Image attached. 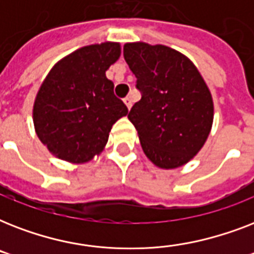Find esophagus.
<instances>
[{
    "label": "esophagus",
    "instance_id": "obj_1",
    "mask_svg": "<svg viewBox=\"0 0 254 254\" xmlns=\"http://www.w3.org/2000/svg\"><path fill=\"white\" fill-rule=\"evenodd\" d=\"M124 103L127 104V109H130L131 105H133V100H131L130 96H127V97H125V99H124Z\"/></svg>",
    "mask_w": 254,
    "mask_h": 254
}]
</instances>
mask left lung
<instances>
[{"mask_svg":"<svg viewBox=\"0 0 254 254\" xmlns=\"http://www.w3.org/2000/svg\"><path fill=\"white\" fill-rule=\"evenodd\" d=\"M124 58L141 100L127 119L143 153L161 169H175L204 145L213 121L212 96L189 58L167 46L127 43Z\"/></svg>","mask_w":254,"mask_h":254,"instance_id":"obj_1","label":"left lung"}]
</instances>
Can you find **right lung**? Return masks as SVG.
<instances>
[{
    "label": "right lung",
    "instance_id": "add662e5",
    "mask_svg": "<svg viewBox=\"0 0 254 254\" xmlns=\"http://www.w3.org/2000/svg\"><path fill=\"white\" fill-rule=\"evenodd\" d=\"M120 43L105 42L76 50L58 62L34 103L39 139L58 158L84 163L107 145L113 124L127 115L105 76L120 58Z\"/></svg>",
    "mask_w": 254,
    "mask_h": 254
}]
</instances>
